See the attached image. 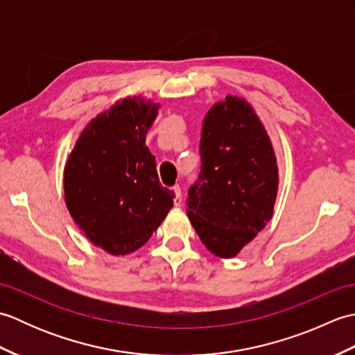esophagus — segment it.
<instances>
[{
  "instance_id": "34e87169",
  "label": "esophagus",
  "mask_w": 355,
  "mask_h": 355,
  "mask_svg": "<svg viewBox=\"0 0 355 355\" xmlns=\"http://www.w3.org/2000/svg\"><path fill=\"white\" fill-rule=\"evenodd\" d=\"M172 191L175 193V197H173V205L182 206V189H180V186H173Z\"/></svg>"
}]
</instances>
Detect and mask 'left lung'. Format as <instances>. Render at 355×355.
Returning <instances> with one entry per match:
<instances>
[{"instance_id": "left-lung-1", "label": "left lung", "mask_w": 355, "mask_h": 355, "mask_svg": "<svg viewBox=\"0 0 355 355\" xmlns=\"http://www.w3.org/2000/svg\"><path fill=\"white\" fill-rule=\"evenodd\" d=\"M201 171L189 189L187 216L209 252L233 258L273 216L277 164L253 108L227 96L205 117Z\"/></svg>"}]
</instances>
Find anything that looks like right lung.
Listing matches in <instances>:
<instances>
[{
	"label": "right lung",
	"mask_w": 355,
	"mask_h": 355,
	"mask_svg": "<svg viewBox=\"0 0 355 355\" xmlns=\"http://www.w3.org/2000/svg\"><path fill=\"white\" fill-rule=\"evenodd\" d=\"M158 107L126 97L82 131L64 169L65 202L85 236L110 254H128L148 243L173 206L158 182L146 132Z\"/></svg>",
	"instance_id": "add662e5"
}]
</instances>
